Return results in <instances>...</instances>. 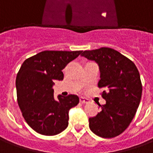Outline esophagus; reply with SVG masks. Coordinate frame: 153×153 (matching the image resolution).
<instances>
[{
  "mask_svg": "<svg viewBox=\"0 0 153 153\" xmlns=\"http://www.w3.org/2000/svg\"><path fill=\"white\" fill-rule=\"evenodd\" d=\"M79 102L80 103H82V104H86V103L88 102V99H86V98H83V97H80Z\"/></svg>",
  "mask_w": 153,
  "mask_h": 153,
  "instance_id": "1",
  "label": "esophagus"
}]
</instances>
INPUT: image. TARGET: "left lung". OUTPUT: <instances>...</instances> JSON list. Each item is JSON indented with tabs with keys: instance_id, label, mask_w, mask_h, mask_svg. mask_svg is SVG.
Wrapping results in <instances>:
<instances>
[{
	"instance_id": "8db88e82",
	"label": "left lung",
	"mask_w": 153,
	"mask_h": 153,
	"mask_svg": "<svg viewBox=\"0 0 153 153\" xmlns=\"http://www.w3.org/2000/svg\"><path fill=\"white\" fill-rule=\"evenodd\" d=\"M81 56L98 65V88H104L102 96L106 100L105 105H99L102 111L88 120L90 129L102 138L116 137L128 128L139 106V72L132 60L109 47L84 51Z\"/></svg>"
}]
</instances>
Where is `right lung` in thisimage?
<instances>
[{"label":"right lung","mask_w":153,"mask_h":153,"mask_svg":"<svg viewBox=\"0 0 153 153\" xmlns=\"http://www.w3.org/2000/svg\"><path fill=\"white\" fill-rule=\"evenodd\" d=\"M82 51H44L28 58L16 77L17 101L22 115L33 130L52 136L65 130L69 124V111L77 106L79 98L70 94L54 98L55 80H63L67 64Z\"/></svg>","instance_id":"1"}]
</instances>
